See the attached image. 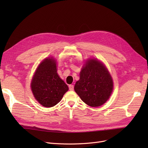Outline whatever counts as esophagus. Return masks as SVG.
<instances>
[{"label":"esophagus","instance_id":"34e87169","mask_svg":"<svg viewBox=\"0 0 148 148\" xmlns=\"http://www.w3.org/2000/svg\"><path fill=\"white\" fill-rule=\"evenodd\" d=\"M69 89L70 91H73V89H74V86L73 84H70L69 85Z\"/></svg>","mask_w":148,"mask_h":148}]
</instances>
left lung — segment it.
<instances>
[{
    "label": "left lung",
    "mask_w": 148,
    "mask_h": 148,
    "mask_svg": "<svg viewBox=\"0 0 148 148\" xmlns=\"http://www.w3.org/2000/svg\"><path fill=\"white\" fill-rule=\"evenodd\" d=\"M74 89L81 99L91 107H99L109 99L113 91V80L108 70L99 60L86 61Z\"/></svg>",
    "instance_id": "1"
}]
</instances>
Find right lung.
Returning a JSON list of instances; mask_svg holds the SVG:
<instances>
[{
    "label": "right lung",
    "instance_id": "1",
    "mask_svg": "<svg viewBox=\"0 0 148 148\" xmlns=\"http://www.w3.org/2000/svg\"><path fill=\"white\" fill-rule=\"evenodd\" d=\"M56 61L47 58L40 64L31 83L35 99L45 107H51L59 103L69 87L57 72Z\"/></svg>",
    "mask_w": 148,
    "mask_h": 148
}]
</instances>
